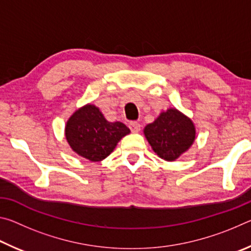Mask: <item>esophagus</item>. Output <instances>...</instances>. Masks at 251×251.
I'll list each match as a JSON object with an SVG mask.
<instances>
[{
    "mask_svg": "<svg viewBox=\"0 0 251 251\" xmlns=\"http://www.w3.org/2000/svg\"><path fill=\"white\" fill-rule=\"evenodd\" d=\"M129 129L133 131V133H138L141 130V124L138 122H130L129 123Z\"/></svg>",
    "mask_w": 251,
    "mask_h": 251,
    "instance_id": "obj_1",
    "label": "esophagus"
}]
</instances>
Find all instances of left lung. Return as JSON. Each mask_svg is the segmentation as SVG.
Wrapping results in <instances>:
<instances>
[{
  "label": "left lung",
  "mask_w": 251,
  "mask_h": 251,
  "mask_svg": "<svg viewBox=\"0 0 251 251\" xmlns=\"http://www.w3.org/2000/svg\"><path fill=\"white\" fill-rule=\"evenodd\" d=\"M148 143L160 158L174 161L193 145L196 129L190 118L176 108H168L144 128Z\"/></svg>",
  "instance_id": "obj_1"
}]
</instances>
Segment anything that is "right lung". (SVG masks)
Returning a JSON list of instances; mask_svg holds the SVG:
<instances>
[{
  "label": "right lung",
  "instance_id": "obj_1",
  "mask_svg": "<svg viewBox=\"0 0 251 251\" xmlns=\"http://www.w3.org/2000/svg\"><path fill=\"white\" fill-rule=\"evenodd\" d=\"M129 133L123 123L106 121L100 108L92 104L75 110L65 126V137L72 150L91 161L105 159Z\"/></svg>",
  "mask_w": 251,
  "mask_h": 251
}]
</instances>
